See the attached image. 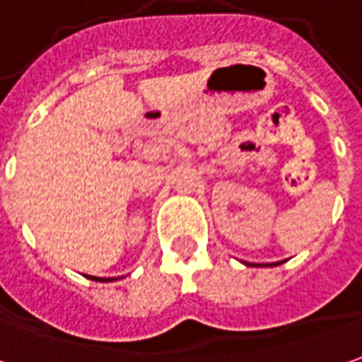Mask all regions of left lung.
Listing matches in <instances>:
<instances>
[{
  "instance_id": "8db88e82",
  "label": "left lung",
  "mask_w": 362,
  "mask_h": 362,
  "mask_svg": "<svg viewBox=\"0 0 362 362\" xmlns=\"http://www.w3.org/2000/svg\"><path fill=\"white\" fill-rule=\"evenodd\" d=\"M270 266H272V264H270Z\"/></svg>"
}]
</instances>
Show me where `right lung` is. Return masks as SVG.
I'll list each match as a JSON object with an SVG mask.
<instances>
[{
	"label": "right lung",
	"instance_id": "right-lung-1",
	"mask_svg": "<svg viewBox=\"0 0 362 362\" xmlns=\"http://www.w3.org/2000/svg\"><path fill=\"white\" fill-rule=\"evenodd\" d=\"M86 278H90V280H96V281H112L110 278H94V276H86Z\"/></svg>",
	"mask_w": 362,
	"mask_h": 362
}]
</instances>
